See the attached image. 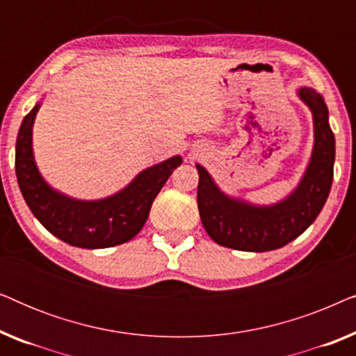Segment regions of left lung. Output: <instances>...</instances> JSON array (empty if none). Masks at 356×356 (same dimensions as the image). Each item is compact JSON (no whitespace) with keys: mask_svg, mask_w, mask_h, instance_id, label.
Segmentation results:
<instances>
[{"mask_svg":"<svg viewBox=\"0 0 356 356\" xmlns=\"http://www.w3.org/2000/svg\"><path fill=\"white\" fill-rule=\"evenodd\" d=\"M298 94L313 111L314 149L303 179L285 201L269 207L235 201L220 193L206 168L196 165L199 216L217 245L254 252L279 250L298 238L323 211L332 186L335 138L323 95L308 87Z\"/></svg>","mask_w":356,"mask_h":356,"instance_id":"1","label":"left lung"}]
</instances>
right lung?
<instances>
[{"label":"right lung","mask_w":356,"mask_h":356,"mask_svg":"<svg viewBox=\"0 0 356 356\" xmlns=\"http://www.w3.org/2000/svg\"><path fill=\"white\" fill-rule=\"evenodd\" d=\"M40 105L24 116L16 140V177L29 209L48 232L67 245L99 250L123 245L140 232L150 207L181 157L139 173L133 183L102 201H76L53 191L38 173L32 152V126Z\"/></svg>","instance_id":"obj_1"}]
</instances>
